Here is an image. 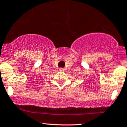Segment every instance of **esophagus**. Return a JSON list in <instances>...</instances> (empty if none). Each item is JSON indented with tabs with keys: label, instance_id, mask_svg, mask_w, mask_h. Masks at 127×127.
<instances>
[{
	"label": "esophagus",
	"instance_id": "obj_1",
	"mask_svg": "<svg viewBox=\"0 0 127 127\" xmlns=\"http://www.w3.org/2000/svg\"><path fill=\"white\" fill-rule=\"evenodd\" d=\"M60 70L63 71V70H64V68H60Z\"/></svg>",
	"mask_w": 127,
	"mask_h": 127
}]
</instances>
